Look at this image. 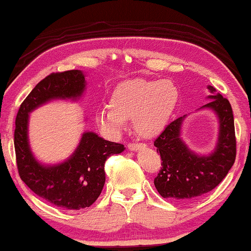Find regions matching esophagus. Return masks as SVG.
Listing matches in <instances>:
<instances>
[{
    "label": "esophagus",
    "mask_w": 251,
    "mask_h": 251,
    "mask_svg": "<svg viewBox=\"0 0 251 251\" xmlns=\"http://www.w3.org/2000/svg\"><path fill=\"white\" fill-rule=\"evenodd\" d=\"M144 145L143 144H139V143H131V144H128L127 145V147H128V150L129 151H137V150H139L140 149V147H143Z\"/></svg>",
    "instance_id": "esophagus-1"
}]
</instances>
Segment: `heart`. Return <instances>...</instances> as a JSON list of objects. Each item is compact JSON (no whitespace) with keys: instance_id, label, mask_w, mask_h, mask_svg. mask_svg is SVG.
<instances>
[{"instance_id":"b5f03b06","label":"heart","mask_w":251,"mask_h":251,"mask_svg":"<svg viewBox=\"0 0 251 251\" xmlns=\"http://www.w3.org/2000/svg\"><path fill=\"white\" fill-rule=\"evenodd\" d=\"M179 90L168 79L144 78L124 80L114 86L108 106L100 107L96 122L102 131L117 135L133 120L134 131L144 138H153L164 131L176 110Z\"/></svg>"}]
</instances>
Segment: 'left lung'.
I'll list each match as a JSON object with an SVG mask.
<instances>
[{
	"instance_id": "left-lung-1",
	"label": "left lung",
	"mask_w": 251,
	"mask_h": 251,
	"mask_svg": "<svg viewBox=\"0 0 251 251\" xmlns=\"http://www.w3.org/2000/svg\"><path fill=\"white\" fill-rule=\"evenodd\" d=\"M212 99L201 108H210L220 122L219 139L209 155H198L180 138L181 125L186 116L177 118L166 126L155 139L156 152L161 156V170L154 179L159 194L171 200H194L213 191L230 171L236 158L234 116L231 105L216 89L208 86Z\"/></svg>"
}]
</instances>
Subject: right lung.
Masks as SVG:
<instances>
[{"instance_id":"right-lung-1","label":"right lung","mask_w":251,"mask_h":251,"mask_svg":"<svg viewBox=\"0 0 251 251\" xmlns=\"http://www.w3.org/2000/svg\"><path fill=\"white\" fill-rule=\"evenodd\" d=\"M85 90L79 70L56 72L34 87L21 104L15 122L14 144L20 177L35 194L64 209L90 207L100 195L105 183V161L122 153V144L104 140L85 132L70 158L62 164L45 166L31 153L28 139L29 113L52 99H77Z\"/></svg>"}]
</instances>
